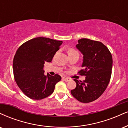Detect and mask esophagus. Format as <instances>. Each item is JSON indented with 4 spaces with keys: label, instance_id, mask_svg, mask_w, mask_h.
<instances>
[{
    "label": "esophagus",
    "instance_id": "esophagus-1",
    "mask_svg": "<svg viewBox=\"0 0 128 128\" xmlns=\"http://www.w3.org/2000/svg\"><path fill=\"white\" fill-rule=\"evenodd\" d=\"M62 79L64 80L66 82L70 81V79H68V78H62Z\"/></svg>",
    "mask_w": 128,
    "mask_h": 128
}]
</instances>
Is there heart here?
I'll list each match as a JSON object with an SVG mask.
<instances>
[{
	"label": "heart",
	"mask_w": 128,
	"mask_h": 128,
	"mask_svg": "<svg viewBox=\"0 0 128 128\" xmlns=\"http://www.w3.org/2000/svg\"><path fill=\"white\" fill-rule=\"evenodd\" d=\"M78 54V52L74 49H71L68 51V54Z\"/></svg>",
	"instance_id": "obj_1"
}]
</instances>
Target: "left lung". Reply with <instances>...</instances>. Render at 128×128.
<instances>
[{"label":"left lung","instance_id":"1","mask_svg":"<svg viewBox=\"0 0 128 128\" xmlns=\"http://www.w3.org/2000/svg\"><path fill=\"white\" fill-rule=\"evenodd\" d=\"M76 48L84 55L83 69L78 73L86 78L83 82L74 79L76 87L71 94L80 102H90L98 99L107 88L112 75L113 58L107 47L100 42L81 39Z\"/></svg>","mask_w":128,"mask_h":128}]
</instances>
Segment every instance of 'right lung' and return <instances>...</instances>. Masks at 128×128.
I'll use <instances>...</instances> for the list:
<instances>
[{
    "mask_svg": "<svg viewBox=\"0 0 128 128\" xmlns=\"http://www.w3.org/2000/svg\"><path fill=\"white\" fill-rule=\"evenodd\" d=\"M62 41L46 38H34L24 43L16 50L13 60V72L16 84L26 96L39 100L53 93L61 79L58 74H44V62H51Z\"/></svg>",
    "mask_w": 128,
    "mask_h": 128,
    "instance_id": "right-lung-1",
    "label": "right lung"
}]
</instances>
